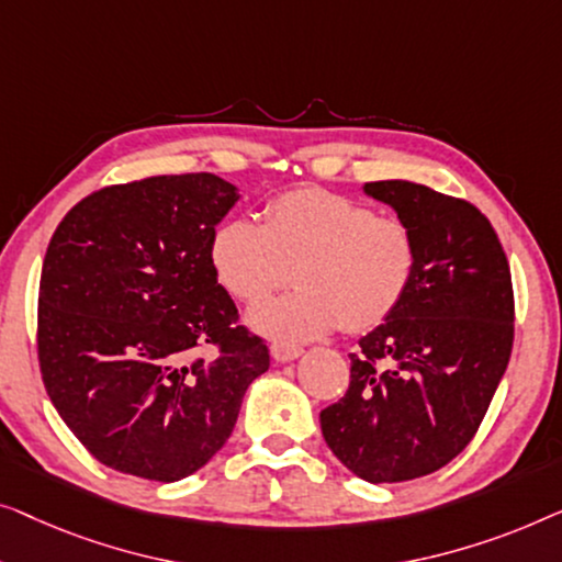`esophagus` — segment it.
Segmentation results:
<instances>
[{"mask_svg": "<svg viewBox=\"0 0 562 562\" xmlns=\"http://www.w3.org/2000/svg\"><path fill=\"white\" fill-rule=\"evenodd\" d=\"M300 353H303V349L300 346H290V344H272V359L274 361H292L297 359Z\"/></svg>", "mask_w": 562, "mask_h": 562, "instance_id": "obj_1", "label": "esophagus"}]
</instances>
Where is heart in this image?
<instances>
[{"mask_svg": "<svg viewBox=\"0 0 562 562\" xmlns=\"http://www.w3.org/2000/svg\"><path fill=\"white\" fill-rule=\"evenodd\" d=\"M216 280L241 303H259L292 280L288 295L249 313L259 334L311 341L341 326L376 328L405 300L417 270L415 232L346 195L300 188L265 205L262 226L228 218L211 236Z\"/></svg>", "mask_w": 562, "mask_h": 562, "instance_id": "b5f03b06", "label": "heart"}]
</instances>
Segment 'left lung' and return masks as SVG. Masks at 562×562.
<instances>
[{
  "label": "left lung",
  "instance_id": "1",
  "mask_svg": "<svg viewBox=\"0 0 562 562\" xmlns=\"http://www.w3.org/2000/svg\"><path fill=\"white\" fill-rule=\"evenodd\" d=\"M417 239L405 300L359 341L349 390L321 413L328 448L371 484L428 476L476 436L509 363L515 290L476 205L409 180L363 186Z\"/></svg>",
  "mask_w": 562,
  "mask_h": 562
}]
</instances>
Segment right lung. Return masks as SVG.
<instances>
[{
  "label": "right lung",
  "mask_w": 562,
  "mask_h": 562,
  "mask_svg": "<svg viewBox=\"0 0 562 562\" xmlns=\"http://www.w3.org/2000/svg\"><path fill=\"white\" fill-rule=\"evenodd\" d=\"M236 199L213 172L109 186L78 201L47 244L43 384L109 469L165 484L191 476L232 436L244 392L270 369V349L241 326L209 259Z\"/></svg>",
  "instance_id": "obj_1"
}]
</instances>
